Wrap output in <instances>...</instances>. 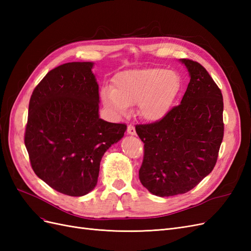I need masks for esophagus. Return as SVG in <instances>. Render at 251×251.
<instances>
[{
  "mask_svg": "<svg viewBox=\"0 0 251 251\" xmlns=\"http://www.w3.org/2000/svg\"><path fill=\"white\" fill-rule=\"evenodd\" d=\"M127 134L128 135H132V136H135L136 135V130H135V126H127Z\"/></svg>",
  "mask_w": 251,
  "mask_h": 251,
  "instance_id": "34e87169",
  "label": "esophagus"
}]
</instances>
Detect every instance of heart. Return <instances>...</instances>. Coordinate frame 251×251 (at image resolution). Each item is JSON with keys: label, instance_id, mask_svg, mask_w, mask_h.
Returning a JSON list of instances; mask_svg holds the SVG:
<instances>
[{"label": "heart", "instance_id": "obj_1", "mask_svg": "<svg viewBox=\"0 0 251 251\" xmlns=\"http://www.w3.org/2000/svg\"><path fill=\"white\" fill-rule=\"evenodd\" d=\"M181 89L180 75L160 67L124 71L113 78V88L100 92L103 107L114 117H123L131 105L147 123H158L168 116Z\"/></svg>", "mask_w": 251, "mask_h": 251}]
</instances>
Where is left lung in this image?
<instances>
[{
	"mask_svg": "<svg viewBox=\"0 0 251 251\" xmlns=\"http://www.w3.org/2000/svg\"><path fill=\"white\" fill-rule=\"evenodd\" d=\"M189 82L179 105L151 125L136 126L144 143L141 184L158 197L185 194L214 170L223 140V96L199 63L182 58Z\"/></svg>",
	"mask_w": 251,
	"mask_h": 251,
	"instance_id": "left-lung-1",
	"label": "left lung"
}]
</instances>
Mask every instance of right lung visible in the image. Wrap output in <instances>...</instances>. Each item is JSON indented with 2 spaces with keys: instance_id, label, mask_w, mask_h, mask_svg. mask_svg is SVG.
<instances>
[{
  "instance_id": "right-lung-1",
  "label": "right lung",
  "mask_w": 251,
  "mask_h": 251,
  "mask_svg": "<svg viewBox=\"0 0 251 251\" xmlns=\"http://www.w3.org/2000/svg\"><path fill=\"white\" fill-rule=\"evenodd\" d=\"M92 62H73L47 73L29 101L25 146L36 176L55 191L81 197L97 184L103 154L126 126L100 117Z\"/></svg>"
}]
</instances>
